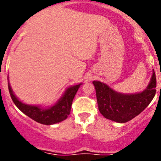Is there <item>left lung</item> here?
<instances>
[{"instance_id": "1", "label": "left lung", "mask_w": 161, "mask_h": 161, "mask_svg": "<svg viewBox=\"0 0 161 161\" xmlns=\"http://www.w3.org/2000/svg\"><path fill=\"white\" fill-rule=\"evenodd\" d=\"M98 110L104 118L118 123H125L137 116L152 101L156 93V77L153 72L146 89L135 94H122L104 83L93 81Z\"/></svg>"}]
</instances>
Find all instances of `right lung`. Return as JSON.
Segmentation results:
<instances>
[{
    "label": "right lung",
    "instance_id": "obj_1",
    "mask_svg": "<svg viewBox=\"0 0 161 161\" xmlns=\"http://www.w3.org/2000/svg\"><path fill=\"white\" fill-rule=\"evenodd\" d=\"M80 85L81 84H78V85L73 86L68 88L60 100L58 101L55 105L47 109L38 107V106L27 105V104L21 103V101H19L16 96L14 95L9 83L8 89L13 103L21 112L27 115L29 118L35 120L36 122H38L42 125H50L56 123H59L67 119L68 115L70 114L71 107H72L74 96L78 92Z\"/></svg>",
    "mask_w": 161,
    "mask_h": 161
}]
</instances>
